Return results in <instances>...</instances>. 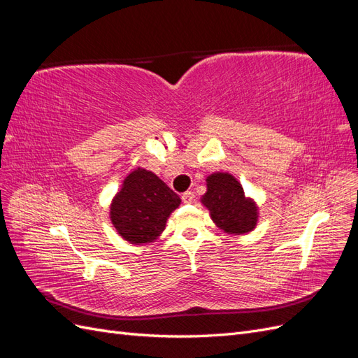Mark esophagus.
Returning a JSON list of instances; mask_svg holds the SVG:
<instances>
[{"instance_id": "esophagus-1", "label": "esophagus", "mask_w": 358, "mask_h": 358, "mask_svg": "<svg viewBox=\"0 0 358 358\" xmlns=\"http://www.w3.org/2000/svg\"><path fill=\"white\" fill-rule=\"evenodd\" d=\"M192 199H194V194L191 191H187V192L182 194V201L183 203H191Z\"/></svg>"}]
</instances>
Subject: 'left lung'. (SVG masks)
<instances>
[{
  "label": "left lung",
  "instance_id": "left-lung-1",
  "mask_svg": "<svg viewBox=\"0 0 358 358\" xmlns=\"http://www.w3.org/2000/svg\"><path fill=\"white\" fill-rule=\"evenodd\" d=\"M201 203L210 210L213 222L227 233H248L257 224V206L245 197L242 185L229 173L208 178V192Z\"/></svg>",
  "mask_w": 358,
  "mask_h": 358
}]
</instances>
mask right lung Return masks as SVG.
<instances>
[{
  "label": "right lung",
  "mask_w": 358,
  "mask_h": 358,
  "mask_svg": "<svg viewBox=\"0 0 358 358\" xmlns=\"http://www.w3.org/2000/svg\"><path fill=\"white\" fill-rule=\"evenodd\" d=\"M180 199L152 171L134 170L124 180L110 208V220L117 233L129 243L152 242L164 231L169 215Z\"/></svg>",
  "instance_id": "right-lung-1"
}]
</instances>
